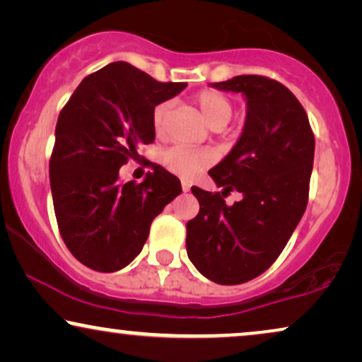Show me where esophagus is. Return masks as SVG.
Masks as SVG:
<instances>
[{"instance_id":"34e87169","label":"esophagus","mask_w":362,"mask_h":362,"mask_svg":"<svg viewBox=\"0 0 362 362\" xmlns=\"http://www.w3.org/2000/svg\"><path fill=\"white\" fill-rule=\"evenodd\" d=\"M181 187H182V191L187 192V191H189L191 185H189V182H187V181H181Z\"/></svg>"}]
</instances>
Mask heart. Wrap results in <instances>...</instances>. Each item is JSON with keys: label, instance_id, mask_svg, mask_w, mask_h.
I'll return each instance as SVG.
<instances>
[{"label": "heart", "instance_id": "obj_1", "mask_svg": "<svg viewBox=\"0 0 362 362\" xmlns=\"http://www.w3.org/2000/svg\"><path fill=\"white\" fill-rule=\"evenodd\" d=\"M192 100L197 107H199L201 115L204 117L207 125L212 128L224 127L232 115L234 105L232 100L226 93L214 88H204V90L197 92ZM171 103L161 102L153 108L151 112V125L156 135H163L166 130V120L168 112H170ZM163 166L173 175L185 177V180H191L196 175H199L202 170L209 166V156L199 150H192V148L185 146H173L166 150L161 156Z\"/></svg>", "mask_w": 362, "mask_h": 362}]
</instances>
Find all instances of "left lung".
<instances>
[{"instance_id":"obj_1","label":"left lung","mask_w":362,"mask_h":362,"mask_svg":"<svg viewBox=\"0 0 362 362\" xmlns=\"http://www.w3.org/2000/svg\"><path fill=\"white\" fill-rule=\"evenodd\" d=\"M247 98L244 132L209 176L222 192L191 187L199 214L186 224L187 257L219 285L245 284L279 259L308 204L315 135L308 115L284 83L264 76L214 82ZM239 190L245 199L227 206Z\"/></svg>"}]
</instances>
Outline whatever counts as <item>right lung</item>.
<instances>
[{
    "instance_id": "1",
    "label": "right lung",
    "mask_w": 362,
    "mask_h": 362,
    "mask_svg": "<svg viewBox=\"0 0 362 362\" xmlns=\"http://www.w3.org/2000/svg\"><path fill=\"white\" fill-rule=\"evenodd\" d=\"M185 82H158L128 62H112L78 83L59 113L49 160L54 212L71 254L95 272H117L140 254L155 217L181 182L161 166L143 182L118 170L155 141L151 112Z\"/></svg>"
}]
</instances>
